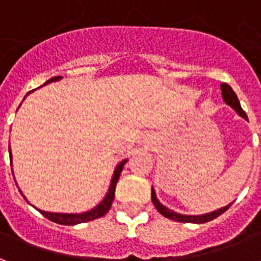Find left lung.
<instances>
[{
    "mask_svg": "<svg viewBox=\"0 0 261 261\" xmlns=\"http://www.w3.org/2000/svg\"><path fill=\"white\" fill-rule=\"evenodd\" d=\"M221 91H222V99H224V102L230 106V108L235 110L236 113L239 114L241 117H243L245 120H247L246 113L243 112V109H242L241 103H239V99L236 96V93L233 92V89L230 88L228 84H221ZM151 200H152L153 205L155 208L158 210L159 213L162 214L164 217L169 219H173V221H177V222H190V224H204V222H208V221H211V219L217 218L219 217L221 214H224L228 208L230 207V204L228 205H225V207H221L218 210H214L211 213H205V214H196V215H187V214H180V213H176L173 210H170L166 205H164L162 202L159 201L158 197H156V193L153 190V187L151 189Z\"/></svg>",
    "mask_w": 261,
    "mask_h": 261,
    "instance_id": "obj_1",
    "label": "left lung"
}]
</instances>
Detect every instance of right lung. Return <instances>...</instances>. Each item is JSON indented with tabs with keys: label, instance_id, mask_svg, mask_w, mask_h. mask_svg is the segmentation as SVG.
<instances>
[{
	"label": "right lung",
	"instance_id": "obj_1",
	"mask_svg": "<svg viewBox=\"0 0 261 261\" xmlns=\"http://www.w3.org/2000/svg\"><path fill=\"white\" fill-rule=\"evenodd\" d=\"M63 78V76H53V78H50V80L44 84V85H47V84H51V82H56V81H60ZM33 92V91H32ZM31 92H28L26 93V96L29 95ZM25 96V97H26ZM23 97V99H25ZM9 149V159H11V166H12V155H11V147L8 148ZM127 162V159H123L121 162H120L116 168H114L113 176H112V180H110V186H109V190L106 193V196L103 197V200L99 204H97L96 207H93L89 211H85V213H50V211H44V210H39L36 208L39 213L44 215L46 218H48L50 221H53V222H57V224L61 225H76L81 224V222H88V221H93V219L100 218L103 217L105 214L108 213L110 207H112V202L114 200V192H116V185H117V180H119L120 173H121V170L124 168V164ZM20 192V190H19ZM20 194L23 196V193L20 192ZM25 197V196H23ZM26 200V197H25ZM28 201V200H26ZM29 202V201H28Z\"/></svg>",
	"mask_w": 261,
	"mask_h": 261
}]
</instances>
